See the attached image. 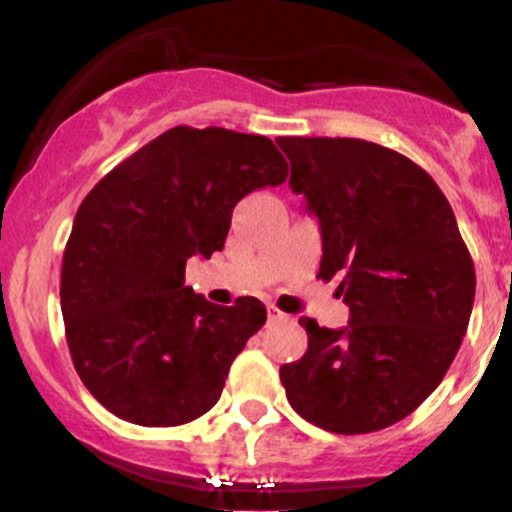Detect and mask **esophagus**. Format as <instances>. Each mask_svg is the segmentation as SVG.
<instances>
[{"instance_id": "obj_1", "label": "esophagus", "mask_w": 512, "mask_h": 512, "mask_svg": "<svg viewBox=\"0 0 512 512\" xmlns=\"http://www.w3.org/2000/svg\"><path fill=\"white\" fill-rule=\"evenodd\" d=\"M267 315H269V322H286V320H289V315L281 313L276 305H267Z\"/></svg>"}]
</instances>
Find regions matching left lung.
Here are the masks:
<instances>
[{
    "instance_id": "left-lung-1",
    "label": "left lung",
    "mask_w": 512,
    "mask_h": 512,
    "mask_svg": "<svg viewBox=\"0 0 512 512\" xmlns=\"http://www.w3.org/2000/svg\"><path fill=\"white\" fill-rule=\"evenodd\" d=\"M291 190L320 221L317 279L342 276L344 330L310 317L308 351L279 368L291 407L330 433H373L419 407L460 349L477 274L424 168L349 137H279Z\"/></svg>"
}]
</instances>
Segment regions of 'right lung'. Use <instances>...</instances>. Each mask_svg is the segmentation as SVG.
Here are the masks:
<instances>
[{
	"mask_svg": "<svg viewBox=\"0 0 512 512\" xmlns=\"http://www.w3.org/2000/svg\"><path fill=\"white\" fill-rule=\"evenodd\" d=\"M286 178L272 139L180 125L84 197L60 303L76 373L105 409L129 424L180 426L219 402L267 308L252 296L209 303L185 286V264L223 250L233 207Z\"/></svg>",
	"mask_w": 512,
	"mask_h": 512,
	"instance_id": "1",
	"label": "right lung"
}]
</instances>
